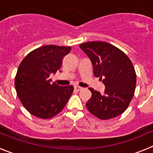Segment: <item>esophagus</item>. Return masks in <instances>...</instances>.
I'll return each mask as SVG.
<instances>
[{
	"label": "esophagus",
	"mask_w": 153,
	"mask_h": 153,
	"mask_svg": "<svg viewBox=\"0 0 153 153\" xmlns=\"http://www.w3.org/2000/svg\"><path fill=\"white\" fill-rule=\"evenodd\" d=\"M74 89H75L76 91H81V90L82 89V87L79 86V85H75V86H74Z\"/></svg>",
	"instance_id": "esophagus-1"
}]
</instances>
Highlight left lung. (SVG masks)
<instances>
[{
	"mask_svg": "<svg viewBox=\"0 0 153 153\" xmlns=\"http://www.w3.org/2000/svg\"><path fill=\"white\" fill-rule=\"evenodd\" d=\"M91 60L94 75L105 85L104 93L89 88L91 97L86 107L102 120L126 111L136 88V73L131 61L121 49L106 42L90 41L79 45Z\"/></svg>",
	"mask_w": 153,
	"mask_h": 153,
	"instance_id": "obj_1",
	"label": "left lung"
}]
</instances>
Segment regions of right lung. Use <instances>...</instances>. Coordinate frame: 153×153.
I'll return each instance as SVG.
<instances>
[{"label":"right lung","instance_id":"1","mask_svg":"<svg viewBox=\"0 0 153 153\" xmlns=\"http://www.w3.org/2000/svg\"><path fill=\"white\" fill-rule=\"evenodd\" d=\"M71 46L47 45L29 52L19 64L15 77L17 95L33 116L48 119L59 114L74 91L73 85L51 83L50 74L61 68Z\"/></svg>","mask_w":153,"mask_h":153}]
</instances>
